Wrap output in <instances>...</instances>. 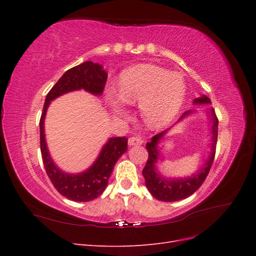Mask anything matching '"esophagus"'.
<instances>
[{"mask_svg": "<svg viewBox=\"0 0 256 256\" xmlns=\"http://www.w3.org/2000/svg\"><path fill=\"white\" fill-rule=\"evenodd\" d=\"M128 143L129 145H141L143 143V140L140 136H134L129 138Z\"/></svg>", "mask_w": 256, "mask_h": 256, "instance_id": "esophagus-1", "label": "esophagus"}]
</instances>
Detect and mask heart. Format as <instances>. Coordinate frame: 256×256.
<instances>
[{
  "mask_svg": "<svg viewBox=\"0 0 256 256\" xmlns=\"http://www.w3.org/2000/svg\"><path fill=\"white\" fill-rule=\"evenodd\" d=\"M186 90V82L180 74L146 64L122 72L118 96L124 104H140L144 120L150 127H160L180 112ZM112 104L116 113H124L118 104Z\"/></svg>",
  "mask_w": 256,
  "mask_h": 256,
  "instance_id": "heart-1",
  "label": "heart"
}]
</instances>
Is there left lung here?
Wrapping results in <instances>:
<instances>
[{
	"mask_svg": "<svg viewBox=\"0 0 256 256\" xmlns=\"http://www.w3.org/2000/svg\"><path fill=\"white\" fill-rule=\"evenodd\" d=\"M194 104H210V99L206 96H203L200 98H196L194 100ZM191 111L184 112L182 118H184L186 115L190 114ZM212 152L210 156H209L206 164L204 168H202L200 173L193 175L190 178H184V180H168L162 178L159 173L156 172L154 168V164L159 157V152L157 150V143L159 138H162L166 131L160 132L152 138V141L146 143V150L148 152V159H147L146 164L143 168L142 174L145 178V184L148 191L152 193L154 198H156L162 202H175V200H184L186 198L190 196L192 193H194L204 180L210 171V168L214 164V154H216V140H218V118L214 111L212 110Z\"/></svg>",
	"mask_w": 256,
	"mask_h": 256,
	"instance_id": "8db88e82",
	"label": "left lung"
}]
</instances>
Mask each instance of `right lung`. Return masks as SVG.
Wrapping results in <instances>:
<instances>
[{
    "mask_svg": "<svg viewBox=\"0 0 256 256\" xmlns=\"http://www.w3.org/2000/svg\"><path fill=\"white\" fill-rule=\"evenodd\" d=\"M106 78V72L102 65L84 62L83 64L68 69L50 90L44 100L40 120V152L44 170L54 188L62 196L74 202H88L97 198L104 191L114 164L127 150L128 138L126 136L110 138L90 168L81 174L69 175L58 168L50 157L44 132V115L51 100L65 92L83 88L94 95H100L104 92Z\"/></svg>",
    "mask_w": 256,
    "mask_h": 256,
    "instance_id": "add662e5",
    "label": "right lung"
}]
</instances>
